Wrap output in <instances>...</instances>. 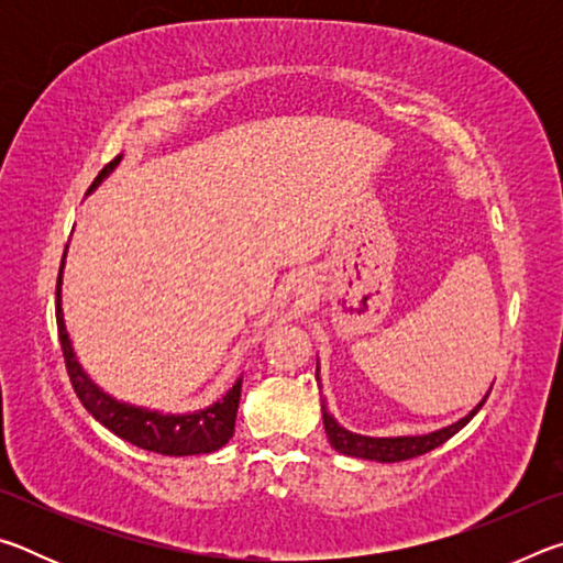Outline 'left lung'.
<instances>
[{
	"mask_svg": "<svg viewBox=\"0 0 563 563\" xmlns=\"http://www.w3.org/2000/svg\"><path fill=\"white\" fill-rule=\"evenodd\" d=\"M316 379H318V373H316ZM487 397H484L482 402L476 405V409H472V412L466 415L464 419H460L456 424H450L440 432L422 434V437H362V434H352V432L345 430V427H340L335 422V417L328 415L325 405H322V422H325V432H328L330 444L342 454L360 456V460H373V462H405V460H415V456H419V454L432 452L434 446H440V444L450 440V437H454L476 412H479L482 405L487 402ZM322 402H325V399H322Z\"/></svg>",
	"mask_w": 563,
	"mask_h": 563,
	"instance_id": "1",
	"label": "left lung"
}]
</instances>
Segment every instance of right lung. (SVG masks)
Here are the masks:
<instances>
[{"label":"right lung","instance_id":"add662e5","mask_svg":"<svg viewBox=\"0 0 563 563\" xmlns=\"http://www.w3.org/2000/svg\"><path fill=\"white\" fill-rule=\"evenodd\" d=\"M119 158L121 156L109 161V164L99 170V176L91 184V188L119 164ZM62 268H64V261H62ZM62 268H59V280H56V328H59V342H62L66 373H69L76 397H79L81 405L89 409V415L107 427V430L121 437V440L136 444L146 452H156L166 456H186V454H208V452L221 450V446L231 440L235 430L241 383H238L231 393H228L221 402H216L213 407L203 409V412L180 415V417L146 412V409L121 405L109 395H103L101 389L93 385L87 375H84V369L74 357L69 335H66L62 305H59Z\"/></svg>","mask_w":563,"mask_h":563}]
</instances>
